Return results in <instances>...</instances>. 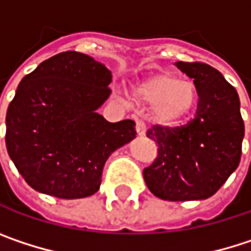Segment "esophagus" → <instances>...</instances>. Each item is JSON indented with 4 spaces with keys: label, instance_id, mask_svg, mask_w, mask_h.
<instances>
[{
    "label": "esophagus",
    "instance_id": "34e87169",
    "mask_svg": "<svg viewBox=\"0 0 251 251\" xmlns=\"http://www.w3.org/2000/svg\"><path fill=\"white\" fill-rule=\"evenodd\" d=\"M136 133L139 136H144L145 135V124L142 121H136Z\"/></svg>",
    "mask_w": 251,
    "mask_h": 251
}]
</instances>
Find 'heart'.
Segmentation results:
<instances>
[{
  "label": "heart",
  "mask_w": 251,
  "mask_h": 251,
  "mask_svg": "<svg viewBox=\"0 0 251 251\" xmlns=\"http://www.w3.org/2000/svg\"><path fill=\"white\" fill-rule=\"evenodd\" d=\"M133 94L138 100L152 104L151 116L157 124L173 126L190 115L198 101V90L192 81L161 73L141 79Z\"/></svg>",
  "instance_id": "b5f03b06"
}]
</instances>
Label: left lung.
I'll return each mask as SVG.
<instances>
[{"label":"left lung","instance_id":"obj_1","mask_svg":"<svg viewBox=\"0 0 251 251\" xmlns=\"http://www.w3.org/2000/svg\"><path fill=\"white\" fill-rule=\"evenodd\" d=\"M198 90L195 118L186 125H154L147 136L157 157L144 169V180L160 199L183 202L208 199L238 167L244 122L235 88L203 62H176Z\"/></svg>","mask_w":251,"mask_h":251}]
</instances>
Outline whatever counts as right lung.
<instances>
[{"instance_id": "right-lung-1", "label": "right lung", "mask_w": 251, "mask_h": 251, "mask_svg": "<svg viewBox=\"0 0 251 251\" xmlns=\"http://www.w3.org/2000/svg\"><path fill=\"white\" fill-rule=\"evenodd\" d=\"M112 73L75 50L43 61L19 84L7 110L5 144L34 190L79 199L100 189L109 155L132 141L135 122H107L96 110L110 96Z\"/></svg>"}]
</instances>
